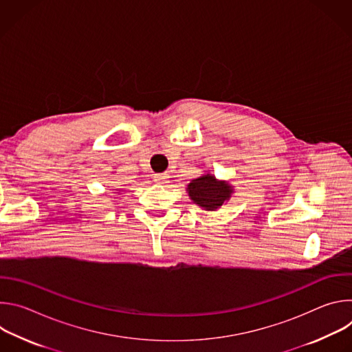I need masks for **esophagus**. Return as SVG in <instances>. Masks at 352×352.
Here are the masks:
<instances>
[{
  "label": "esophagus",
  "mask_w": 352,
  "mask_h": 352,
  "mask_svg": "<svg viewBox=\"0 0 352 352\" xmlns=\"http://www.w3.org/2000/svg\"><path fill=\"white\" fill-rule=\"evenodd\" d=\"M167 173H160V174H155V181L159 184H166L167 182Z\"/></svg>",
  "instance_id": "obj_1"
}]
</instances>
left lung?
Here are the masks:
<instances>
[{"mask_svg": "<svg viewBox=\"0 0 352 352\" xmlns=\"http://www.w3.org/2000/svg\"><path fill=\"white\" fill-rule=\"evenodd\" d=\"M186 192L196 206L213 212L226 205L235 190L228 181L217 179L213 174L206 173L192 179L186 185Z\"/></svg>", "mask_w": 352, "mask_h": 352, "instance_id": "left-lung-1", "label": "left lung"}]
</instances>
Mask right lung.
I'll return each instance as SVG.
<instances>
[{"instance_id": "right-lung-1", "label": "right lung", "mask_w": 352, "mask_h": 352, "mask_svg": "<svg viewBox=\"0 0 352 352\" xmlns=\"http://www.w3.org/2000/svg\"><path fill=\"white\" fill-rule=\"evenodd\" d=\"M120 190H122V189H120Z\"/></svg>"}]
</instances>
